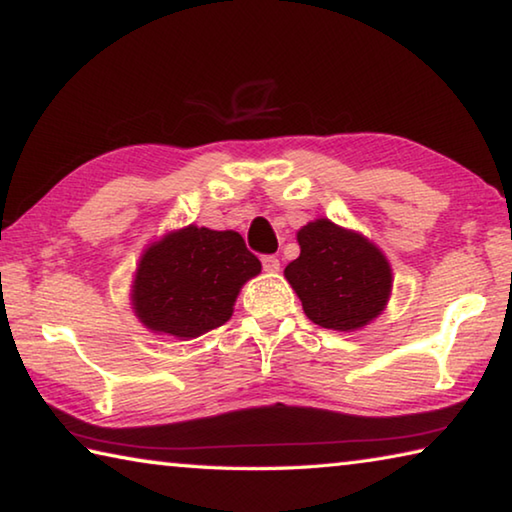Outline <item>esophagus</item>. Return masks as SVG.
Masks as SVG:
<instances>
[{
	"instance_id": "1",
	"label": "esophagus",
	"mask_w": 512,
	"mask_h": 512,
	"mask_svg": "<svg viewBox=\"0 0 512 512\" xmlns=\"http://www.w3.org/2000/svg\"><path fill=\"white\" fill-rule=\"evenodd\" d=\"M262 266H264V271L275 273V271H280V259H277L275 255H264L262 257Z\"/></svg>"
}]
</instances>
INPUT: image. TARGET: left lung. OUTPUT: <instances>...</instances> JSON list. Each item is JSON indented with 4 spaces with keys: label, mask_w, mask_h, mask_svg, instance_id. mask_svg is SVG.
<instances>
[{
    "label": "left lung",
    "mask_w": 512,
    "mask_h": 512,
    "mask_svg": "<svg viewBox=\"0 0 512 512\" xmlns=\"http://www.w3.org/2000/svg\"><path fill=\"white\" fill-rule=\"evenodd\" d=\"M298 244L300 257L284 268V277L311 323L354 332L384 311L393 271L372 241L329 219H316L298 230Z\"/></svg>",
    "instance_id": "1"
}]
</instances>
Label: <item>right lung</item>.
I'll return each instance as SVG.
<instances>
[{
  "label": "right lung",
  "instance_id": "add662e5",
  "mask_svg": "<svg viewBox=\"0 0 512 512\" xmlns=\"http://www.w3.org/2000/svg\"><path fill=\"white\" fill-rule=\"evenodd\" d=\"M262 271L235 230L187 225L144 250L133 280L135 316L158 334L196 339L230 320L244 284Z\"/></svg>",
  "mask_w": 512,
  "mask_h": 512
}]
</instances>
